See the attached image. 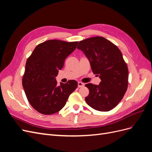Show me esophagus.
I'll list each match as a JSON object with an SVG mask.
<instances>
[{"label":"esophagus","instance_id":"esophagus-1","mask_svg":"<svg viewBox=\"0 0 152 152\" xmlns=\"http://www.w3.org/2000/svg\"><path fill=\"white\" fill-rule=\"evenodd\" d=\"M84 83H82V82H78V87H84Z\"/></svg>","mask_w":152,"mask_h":152}]
</instances>
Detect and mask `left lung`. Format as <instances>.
<instances>
[{
    "instance_id": "left-lung-1",
    "label": "left lung",
    "mask_w": 152,
    "mask_h": 152,
    "mask_svg": "<svg viewBox=\"0 0 152 152\" xmlns=\"http://www.w3.org/2000/svg\"><path fill=\"white\" fill-rule=\"evenodd\" d=\"M77 49L90 62L94 74L101 79L99 85L86 84L89 90L85 99L91 108L108 112L115 108L127 89L128 68L117 46L103 37L81 40Z\"/></svg>"
}]
</instances>
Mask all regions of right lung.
<instances>
[{"mask_svg": "<svg viewBox=\"0 0 152 152\" xmlns=\"http://www.w3.org/2000/svg\"><path fill=\"white\" fill-rule=\"evenodd\" d=\"M77 44L49 40L37 45L27 59L22 85L28 102L38 112L51 115L59 112L76 89L77 81L70 80L58 86L56 77Z\"/></svg>", "mask_w": 152, "mask_h": 152, "instance_id": "obj_1", "label": "right lung"}]
</instances>
